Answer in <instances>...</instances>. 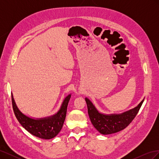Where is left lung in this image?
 Masks as SVG:
<instances>
[{
	"label": "left lung",
	"mask_w": 159,
	"mask_h": 159,
	"mask_svg": "<svg viewBox=\"0 0 159 159\" xmlns=\"http://www.w3.org/2000/svg\"><path fill=\"white\" fill-rule=\"evenodd\" d=\"M88 111L93 127L103 134H109L119 132L126 128L135 117L140 109L144 99L137 107L120 114H103L98 111L91 101L85 98Z\"/></svg>",
	"instance_id": "left-lung-1"
}]
</instances>
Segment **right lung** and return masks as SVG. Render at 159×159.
I'll use <instances>...</instances> for the list:
<instances>
[{
    "mask_svg": "<svg viewBox=\"0 0 159 159\" xmlns=\"http://www.w3.org/2000/svg\"><path fill=\"white\" fill-rule=\"evenodd\" d=\"M71 98V94L64 99L61 107L56 114L50 117L34 119L22 113L17 107L12 93V103L14 113L18 122L27 131L34 136L43 139H50L60 133L65 121L67 107Z\"/></svg>",
    "mask_w": 159,
    "mask_h": 159,
    "instance_id": "obj_1",
    "label": "right lung"
}]
</instances>
